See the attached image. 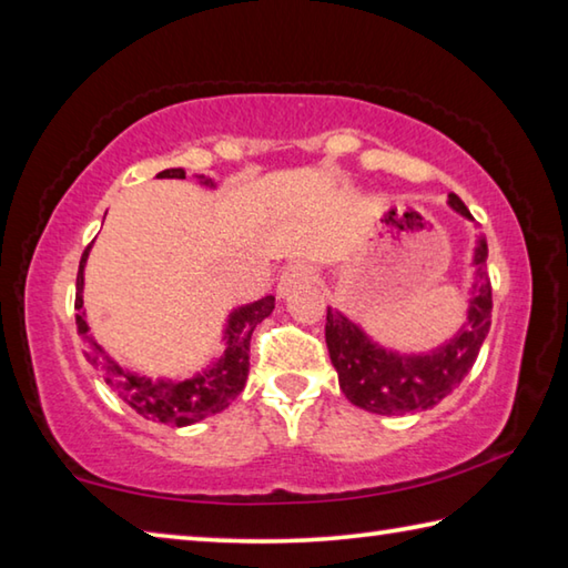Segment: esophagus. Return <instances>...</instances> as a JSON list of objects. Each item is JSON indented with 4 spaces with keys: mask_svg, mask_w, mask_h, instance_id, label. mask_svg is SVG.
<instances>
[{
    "mask_svg": "<svg viewBox=\"0 0 568 568\" xmlns=\"http://www.w3.org/2000/svg\"><path fill=\"white\" fill-rule=\"evenodd\" d=\"M313 277V267L305 265V263H293L287 265L283 275H281V283H277V295H287L295 287H301L303 283H307Z\"/></svg>",
    "mask_w": 568,
    "mask_h": 568,
    "instance_id": "34e87169",
    "label": "esophagus"
}]
</instances>
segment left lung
Here are the masks:
<instances>
[{
  "label": "left lung",
  "mask_w": 568,
  "mask_h": 568,
  "mask_svg": "<svg viewBox=\"0 0 568 568\" xmlns=\"http://www.w3.org/2000/svg\"><path fill=\"white\" fill-rule=\"evenodd\" d=\"M450 207L470 217L458 195L448 197ZM488 245L478 237L474 265L476 283L470 287L466 323L454 338L430 353H398L371 341L358 325L328 307L325 315V343L338 371L341 390L353 406L363 410L396 416V413L428 410L444 400L474 368L476 355L491 328V283L486 277Z\"/></svg>",
  "instance_id": "obj_1"
}]
</instances>
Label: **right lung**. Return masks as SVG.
Listing matches in <instances>:
<instances>
[{"mask_svg": "<svg viewBox=\"0 0 568 568\" xmlns=\"http://www.w3.org/2000/svg\"><path fill=\"white\" fill-rule=\"evenodd\" d=\"M158 178L185 180V170L170 168L162 170ZM200 182L210 187L215 185V182L205 175H200ZM90 247L92 245H88V250L82 253L80 271H77V311H82L84 305V263H88ZM273 295H265L261 301L235 307V311L227 315L223 355H220L213 365H207L203 373H195V376L185 381H150L145 376H140V373L122 371L120 365L114 363L110 355H104L100 345L94 343L90 335V325L84 321V311L77 313V333L90 343L92 351L88 353V361L92 365H98L104 383H108L134 413H140V416L148 420L172 423V426H190V423H197L207 416H215L220 410H225L230 403L240 396V390L245 388L250 371V335H253L257 323H263L267 315L273 313Z\"/></svg>", "mask_w": 568, "mask_h": 568, "instance_id": "1", "label": "right lung"}]
</instances>
